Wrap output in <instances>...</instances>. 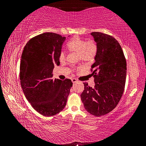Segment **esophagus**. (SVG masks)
I'll return each instance as SVG.
<instances>
[{
  "mask_svg": "<svg viewBox=\"0 0 146 146\" xmlns=\"http://www.w3.org/2000/svg\"><path fill=\"white\" fill-rule=\"evenodd\" d=\"M71 81H72V82L74 84V83H75V82H77V80H76V78H73L72 80H71Z\"/></svg>",
  "mask_w": 146,
  "mask_h": 146,
  "instance_id": "esophagus-1",
  "label": "esophagus"
}]
</instances>
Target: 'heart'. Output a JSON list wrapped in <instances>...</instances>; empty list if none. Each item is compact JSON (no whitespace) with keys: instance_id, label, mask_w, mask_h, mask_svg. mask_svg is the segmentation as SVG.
Instances as JSON below:
<instances>
[{"instance_id":"1","label":"heart","mask_w":146,"mask_h":146,"mask_svg":"<svg viewBox=\"0 0 146 146\" xmlns=\"http://www.w3.org/2000/svg\"><path fill=\"white\" fill-rule=\"evenodd\" d=\"M67 47L69 51L71 53H77L79 59L84 62L92 61L95 57L97 51V46L95 41L93 40H88L79 36H74L67 43ZM66 53L62 51L59 59L60 62H64L66 60Z\"/></svg>"}]
</instances>
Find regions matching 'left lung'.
Instances as JSON below:
<instances>
[{"mask_svg":"<svg viewBox=\"0 0 146 146\" xmlns=\"http://www.w3.org/2000/svg\"><path fill=\"white\" fill-rule=\"evenodd\" d=\"M97 42L95 62L91 66L94 88L84 82L81 100L88 112L96 117L108 114L116 108L124 91L126 60L120 44L113 36L92 32Z\"/></svg>","mask_w":146,"mask_h":146,"instance_id":"8db88e82","label":"left lung"}]
</instances>
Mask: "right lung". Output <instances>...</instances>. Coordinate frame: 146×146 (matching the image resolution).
I'll return each instance as SVG.
<instances>
[{"mask_svg":"<svg viewBox=\"0 0 146 146\" xmlns=\"http://www.w3.org/2000/svg\"><path fill=\"white\" fill-rule=\"evenodd\" d=\"M65 39L51 32L42 33L27 42L22 54L20 80L24 95L33 109L46 117L63 110L73 86L70 79L52 78Z\"/></svg>","mask_w":146,"mask_h":146,"instance_id":"1","label":"right lung"}]
</instances>
